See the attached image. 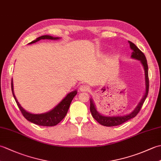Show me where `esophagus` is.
Returning <instances> with one entry per match:
<instances>
[{
    "instance_id": "obj_1",
    "label": "esophagus",
    "mask_w": 161,
    "mask_h": 161,
    "mask_svg": "<svg viewBox=\"0 0 161 161\" xmlns=\"http://www.w3.org/2000/svg\"><path fill=\"white\" fill-rule=\"evenodd\" d=\"M80 91H82V92L87 91L89 90V87H88L87 85H81L80 87Z\"/></svg>"
}]
</instances>
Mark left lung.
Here are the masks:
<instances>
[{"instance_id":"obj_1","label":"left lung","mask_w":161,"mask_h":161,"mask_svg":"<svg viewBox=\"0 0 161 161\" xmlns=\"http://www.w3.org/2000/svg\"><path fill=\"white\" fill-rule=\"evenodd\" d=\"M129 43L130 45V48H131L133 52L131 54V58L139 60L141 61L142 65L144 67L145 70V95H143V97L141 102H139L136 108L133 110L131 114L128 115H123V116H104L101 115L100 113L97 111V108L95 107V105L93 100L91 98L90 102V111L91 112V115L93 116V118L100 123V125L106 126H118L119 125H122L123 123L129 120L131 118L136 117L137 114L141 111V109L142 107L143 104L146 100L147 96L148 95L149 91V77H148V66H147V61L146 57L145 56L144 53L140 50L138 47L136 46L134 43L129 42Z\"/></svg>"}]
</instances>
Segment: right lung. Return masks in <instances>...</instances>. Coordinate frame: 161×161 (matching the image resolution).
Here are the masks:
<instances>
[{
  "label": "right lung",
  "mask_w": 161,
  "mask_h": 161,
  "mask_svg": "<svg viewBox=\"0 0 161 161\" xmlns=\"http://www.w3.org/2000/svg\"><path fill=\"white\" fill-rule=\"evenodd\" d=\"M59 37H53L49 35H43L42 36H39L35 40L32 41V42L29 43V44H32L34 43H36L39 42L41 39H51V40H57L59 39ZM13 83L12 80V91L13 96L14 97V100L16 102L17 105L19 108V109L21 111L24 118L28 119V121L31 122L34 124H36L39 126H53L57 125L58 123H59L66 116L67 112L68 111V108L70 105L72 100H73V97L77 95V91L75 90L70 92L68 93L66 97H65L62 100H61L59 104H58L55 107H54L52 110L45 113V114H33L31 113H29L26 111L20 105L19 102L17 101L16 98L14 93L13 91Z\"/></svg>",
  "instance_id": "obj_1"
}]
</instances>
